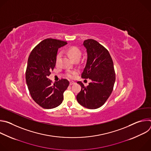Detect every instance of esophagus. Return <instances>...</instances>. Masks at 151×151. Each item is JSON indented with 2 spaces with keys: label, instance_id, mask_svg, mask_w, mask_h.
I'll use <instances>...</instances> for the list:
<instances>
[{
  "label": "esophagus",
  "instance_id": "34e87169",
  "mask_svg": "<svg viewBox=\"0 0 151 151\" xmlns=\"http://www.w3.org/2000/svg\"><path fill=\"white\" fill-rule=\"evenodd\" d=\"M74 83H75V82H73V81L70 82V85H73V84H74Z\"/></svg>",
  "mask_w": 151,
  "mask_h": 151
}]
</instances>
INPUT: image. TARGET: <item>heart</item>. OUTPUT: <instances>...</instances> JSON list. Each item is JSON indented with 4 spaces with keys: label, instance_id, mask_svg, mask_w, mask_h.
I'll return each mask as SVG.
<instances>
[{
    "label": "heart",
    "instance_id": "heart-1",
    "mask_svg": "<svg viewBox=\"0 0 151 151\" xmlns=\"http://www.w3.org/2000/svg\"><path fill=\"white\" fill-rule=\"evenodd\" d=\"M66 52L73 60H75L76 59H79L81 56V52L79 48H78L77 47H75L69 48L66 50ZM61 56V53L60 52H59L56 56V63H58L59 62ZM76 73H77L76 72H69L67 74V76L69 78H73L76 76Z\"/></svg>",
    "mask_w": 151,
    "mask_h": 151
}]
</instances>
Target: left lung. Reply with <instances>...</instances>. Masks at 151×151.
I'll return each mask as SVG.
<instances>
[{
    "instance_id": "1",
    "label": "left lung",
    "mask_w": 151,
    "mask_h": 151,
    "mask_svg": "<svg viewBox=\"0 0 151 151\" xmlns=\"http://www.w3.org/2000/svg\"><path fill=\"white\" fill-rule=\"evenodd\" d=\"M87 60L81 75L92 81L87 87L78 81L81 91L76 96L78 102L86 108L97 109L104 104L111 94L115 82V73L111 55L103 46L92 39L84 40Z\"/></svg>"
}]
</instances>
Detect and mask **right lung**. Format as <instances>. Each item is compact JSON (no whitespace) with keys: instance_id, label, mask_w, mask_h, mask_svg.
Returning a JSON list of instances; mask_svg holds the SVG:
<instances>
[{"instance_id":"right-lung-1","label":"right lung","mask_w":151,"mask_h":151,"mask_svg":"<svg viewBox=\"0 0 151 151\" xmlns=\"http://www.w3.org/2000/svg\"><path fill=\"white\" fill-rule=\"evenodd\" d=\"M67 42L46 39L40 42L32 51L27 61L26 80L29 93L33 100L44 109L58 106L63 100V93L69 82L62 79L52 83L48 78L56 63L59 48Z\"/></svg>"}]
</instances>
